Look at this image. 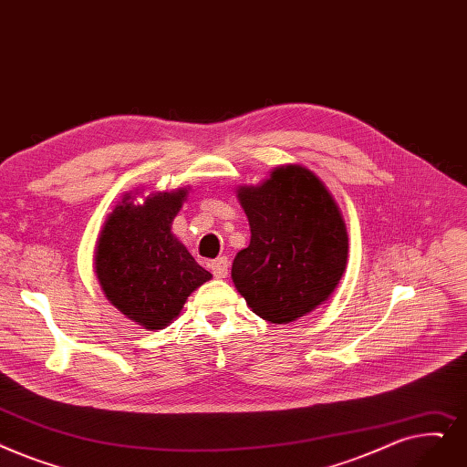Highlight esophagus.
Segmentation results:
<instances>
[{"label": "esophagus", "mask_w": 467, "mask_h": 467, "mask_svg": "<svg viewBox=\"0 0 467 467\" xmlns=\"http://www.w3.org/2000/svg\"><path fill=\"white\" fill-rule=\"evenodd\" d=\"M215 278H225L229 275V259L227 257H217L212 261L210 265Z\"/></svg>", "instance_id": "esophagus-1"}]
</instances>
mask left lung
Returning a JSON list of instances; mask_svg holds the SVG:
<instances>
[{
  "instance_id": "obj_1",
  "label": "left lung",
  "mask_w": 467,
  "mask_h": 467,
  "mask_svg": "<svg viewBox=\"0 0 467 467\" xmlns=\"http://www.w3.org/2000/svg\"><path fill=\"white\" fill-rule=\"evenodd\" d=\"M250 223V246L233 261V282L248 307L288 324L327 301L346 273V221L322 181L290 164L257 187L236 191Z\"/></svg>"
}]
</instances>
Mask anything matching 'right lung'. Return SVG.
Masks as SVG:
<instances>
[{"mask_svg": "<svg viewBox=\"0 0 467 467\" xmlns=\"http://www.w3.org/2000/svg\"><path fill=\"white\" fill-rule=\"evenodd\" d=\"M187 194V189L156 192L143 204L126 194L97 240L100 288L119 313L147 330L168 327L187 297L212 278L171 233Z\"/></svg>", "mask_w": 467, "mask_h": 467, "instance_id": "add662e5", "label": "right lung"}]
</instances>
